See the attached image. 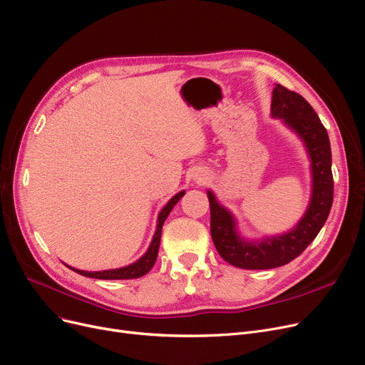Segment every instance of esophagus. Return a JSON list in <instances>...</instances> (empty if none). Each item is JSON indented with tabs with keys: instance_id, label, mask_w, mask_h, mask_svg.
Returning <instances> with one entry per match:
<instances>
[{
	"instance_id": "obj_1",
	"label": "esophagus",
	"mask_w": 365,
	"mask_h": 365,
	"mask_svg": "<svg viewBox=\"0 0 365 365\" xmlns=\"http://www.w3.org/2000/svg\"><path fill=\"white\" fill-rule=\"evenodd\" d=\"M207 179H209V176L205 171H198L194 174V182H197V183H204Z\"/></svg>"
}]
</instances>
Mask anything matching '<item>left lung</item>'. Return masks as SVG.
<instances>
[{
    "label": "left lung",
    "mask_w": 365,
    "mask_h": 365,
    "mask_svg": "<svg viewBox=\"0 0 365 365\" xmlns=\"http://www.w3.org/2000/svg\"><path fill=\"white\" fill-rule=\"evenodd\" d=\"M272 118L279 119L303 143L310 161V200L297 224L282 234L247 239L235 215L207 189L210 202V232L219 255L245 270H267L291 262L319 234L332 205L331 146L325 126L313 107L294 91L276 85Z\"/></svg>",
    "instance_id": "left-lung-1"
}]
</instances>
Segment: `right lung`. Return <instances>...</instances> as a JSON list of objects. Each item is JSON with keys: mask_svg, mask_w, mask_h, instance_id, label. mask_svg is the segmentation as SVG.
<instances>
[{"mask_svg": "<svg viewBox=\"0 0 365 365\" xmlns=\"http://www.w3.org/2000/svg\"><path fill=\"white\" fill-rule=\"evenodd\" d=\"M186 191H180L173 198H170V201L164 205L163 210L158 215L156 219V230L155 234L152 237V242L148 247V250L141 255L137 261L125 265V267H119V268H110V270H101V272H86V270H78V268H74L71 265H67L70 270L86 276V277H93V279H103V280H122V279H137L145 276L146 273L150 272V268L153 267L156 257H158V250H160V243H161V232H163V225L165 219L168 217L170 212L173 210L174 205L178 204V201L185 195Z\"/></svg>", "mask_w": 365, "mask_h": 365, "instance_id": "right-lung-1", "label": "right lung"}]
</instances>
